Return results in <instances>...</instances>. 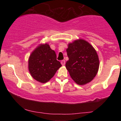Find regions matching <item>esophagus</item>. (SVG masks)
Returning a JSON list of instances; mask_svg holds the SVG:
<instances>
[{
	"label": "esophagus",
	"mask_w": 121,
	"mask_h": 121,
	"mask_svg": "<svg viewBox=\"0 0 121 121\" xmlns=\"http://www.w3.org/2000/svg\"><path fill=\"white\" fill-rule=\"evenodd\" d=\"M61 64L62 65H65V60H62L61 61Z\"/></svg>",
	"instance_id": "1"
}]
</instances>
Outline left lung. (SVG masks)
<instances>
[{
	"label": "left lung",
	"instance_id": "left-lung-1",
	"mask_svg": "<svg viewBox=\"0 0 121 121\" xmlns=\"http://www.w3.org/2000/svg\"><path fill=\"white\" fill-rule=\"evenodd\" d=\"M66 52L69 60L65 66L72 80L80 85L92 81L99 66V58L94 47L80 39L68 44Z\"/></svg>",
	"mask_w": 121,
	"mask_h": 121
}]
</instances>
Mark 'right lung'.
I'll return each instance as SVG.
<instances>
[{
  "label": "right lung",
  "instance_id": "right-lung-1",
  "mask_svg": "<svg viewBox=\"0 0 121 121\" xmlns=\"http://www.w3.org/2000/svg\"><path fill=\"white\" fill-rule=\"evenodd\" d=\"M61 66L48 43L39 44L29 57V72L35 80L41 83L49 81Z\"/></svg>",
  "mask_w": 121,
  "mask_h": 121
}]
</instances>
